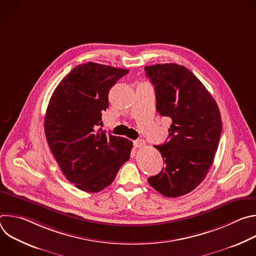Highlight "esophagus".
<instances>
[{
	"label": "esophagus",
	"instance_id": "obj_1",
	"mask_svg": "<svg viewBox=\"0 0 256 256\" xmlns=\"http://www.w3.org/2000/svg\"><path fill=\"white\" fill-rule=\"evenodd\" d=\"M134 144L136 148H142L146 144V142L144 140H134Z\"/></svg>",
	"mask_w": 256,
	"mask_h": 256
}]
</instances>
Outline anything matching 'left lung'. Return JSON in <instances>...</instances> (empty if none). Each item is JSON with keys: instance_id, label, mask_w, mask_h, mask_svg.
Wrapping results in <instances>:
<instances>
[{"instance_id": "8db88e82", "label": "left lung", "mask_w": 256, "mask_h": 256, "mask_svg": "<svg viewBox=\"0 0 256 256\" xmlns=\"http://www.w3.org/2000/svg\"><path fill=\"white\" fill-rule=\"evenodd\" d=\"M144 70L154 85L157 112L172 120L169 140L154 146L165 167L148 181L167 198L184 196L200 184L212 165L222 132L221 114L206 88L186 66L158 64Z\"/></svg>"}]
</instances>
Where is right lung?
<instances>
[{"label": "right lung", "mask_w": 256, "mask_h": 256, "mask_svg": "<svg viewBox=\"0 0 256 256\" xmlns=\"http://www.w3.org/2000/svg\"><path fill=\"white\" fill-rule=\"evenodd\" d=\"M128 72L91 62L79 64L50 100L44 118L48 144L66 179L83 192H99L110 186L130 159V140L98 130L109 90Z\"/></svg>", "instance_id": "1"}]
</instances>
